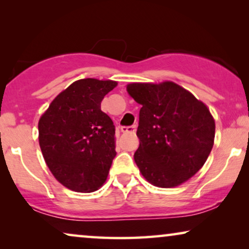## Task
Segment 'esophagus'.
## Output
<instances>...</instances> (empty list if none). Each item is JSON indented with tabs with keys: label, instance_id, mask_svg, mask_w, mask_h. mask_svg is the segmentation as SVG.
<instances>
[{
	"label": "esophagus",
	"instance_id": "1",
	"mask_svg": "<svg viewBox=\"0 0 249 249\" xmlns=\"http://www.w3.org/2000/svg\"><path fill=\"white\" fill-rule=\"evenodd\" d=\"M121 131L124 132V134H135L136 131V124L135 125H124V127H121Z\"/></svg>",
	"mask_w": 249,
	"mask_h": 249
}]
</instances>
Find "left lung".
Returning <instances> with one entry per match:
<instances>
[{"label":"left lung","instance_id":"1","mask_svg":"<svg viewBox=\"0 0 249 249\" xmlns=\"http://www.w3.org/2000/svg\"><path fill=\"white\" fill-rule=\"evenodd\" d=\"M127 90L142 105L134 155L142 175L161 188L187 181L212 151L215 124L209 108L172 81L130 84Z\"/></svg>","mask_w":249,"mask_h":249}]
</instances>
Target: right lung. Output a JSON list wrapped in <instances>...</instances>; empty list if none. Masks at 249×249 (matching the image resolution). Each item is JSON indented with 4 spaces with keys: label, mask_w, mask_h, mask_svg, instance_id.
<instances>
[{
    "label": "right lung",
    "mask_w": 249,
    "mask_h": 249,
    "mask_svg": "<svg viewBox=\"0 0 249 249\" xmlns=\"http://www.w3.org/2000/svg\"><path fill=\"white\" fill-rule=\"evenodd\" d=\"M115 86V81L94 78L74 81L39 119L44 160L57 181L74 192L100 188L117 155L113 121L101 110L102 100Z\"/></svg>",
    "instance_id": "add662e5"
}]
</instances>
